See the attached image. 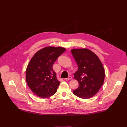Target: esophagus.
Returning a JSON list of instances; mask_svg holds the SVG:
<instances>
[{"label": "esophagus", "instance_id": "esophagus-1", "mask_svg": "<svg viewBox=\"0 0 127 127\" xmlns=\"http://www.w3.org/2000/svg\"><path fill=\"white\" fill-rule=\"evenodd\" d=\"M72 78V77H71V76H69L68 78H65V80H66V81H68V80H71V79Z\"/></svg>", "mask_w": 127, "mask_h": 127}]
</instances>
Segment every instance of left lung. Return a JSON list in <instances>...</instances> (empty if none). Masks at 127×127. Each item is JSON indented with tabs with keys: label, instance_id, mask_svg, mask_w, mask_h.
<instances>
[{
	"label": "left lung",
	"instance_id": "obj_1",
	"mask_svg": "<svg viewBox=\"0 0 127 127\" xmlns=\"http://www.w3.org/2000/svg\"><path fill=\"white\" fill-rule=\"evenodd\" d=\"M71 53L78 67L74 78L79 84L73 94L83 99L91 98L98 92L103 83V66L96 54L86 48L72 49Z\"/></svg>",
	"mask_w": 127,
	"mask_h": 127
}]
</instances>
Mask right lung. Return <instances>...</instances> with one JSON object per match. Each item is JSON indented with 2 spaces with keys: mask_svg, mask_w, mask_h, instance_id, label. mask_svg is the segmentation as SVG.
<instances>
[{
  "mask_svg": "<svg viewBox=\"0 0 127 127\" xmlns=\"http://www.w3.org/2000/svg\"><path fill=\"white\" fill-rule=\"evenodd\" d=\"M65 50L63 47H47L35 53L30 60L26 69V82L39 97L47 98L56 93L60 82L53 65Z\"/></svg>",
  "mask_w": 127,
  "mask_h": 127,
  "instance_id": "obj_1",
  "label": "right lung"
}]
</instances>
